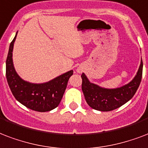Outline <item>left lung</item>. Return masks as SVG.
I'll use <instances>...</instances> for the list:
<instances>
[{
    "mask_svg": "<svg viewBox=\"0 0 148 148\" xmlns=\"http://www.w3.org/2000/svg\"><path fill=\"white\" fill-rule=\"evenodd\" d=\"M143 62L140 61L137 75L130 82L118 88H103L91 83L86 75L82 74V89L87 103L92 109L99 111L108 112L122 106L134 97L142 78Z\"/></svg>",
    "mask_w": 148,
    "mask_h": 148,
    "instance_id": "1",
    "label": "left lung"
}]
</instances>
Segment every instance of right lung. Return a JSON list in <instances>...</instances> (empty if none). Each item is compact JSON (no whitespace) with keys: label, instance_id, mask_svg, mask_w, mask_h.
<instances>
[{"label":"right lung","instance_id":"1","mask_svg":"<svg viewBox=\"0 0 148 148\" xmlns=\"http://www.w3.org/2000/svg\"><path fill=\"white\" fill-rule=\"evenodd\" d=\"M17 34L10 44L6 60V77L12 94L18 101L27 108L37 112H48L58 106L73 71L42 84L25 82L14 70L12 51Z\"/></svg>","mask_w":148,"mask_h":148}]
</instances>
